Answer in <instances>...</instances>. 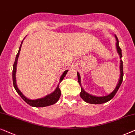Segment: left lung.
Wrapping results in <instances>:
<instances>
[{
    "label": "left lung",
    "instance_id": "obj_1",
    "mask_svg": "<svg viewBox=\"0 0 135 135\" xmlns=\"http://www.w3.org/2000/svg\"><path fill=\"white\" fill-rule=\"evenodd\" d=\"M115 38H116V48H117V52L119 53V56H120V58L121 59L122 57V50L120 47H119V40L118 38L116 36H115ZM120 79H119L118 84L117 85L115 89L114 90V91L111 94L108 95L107 96H105V97H95L94 95H92L89 94L88 93L84 91V89H83L82 87H81V78L80 76H79V74L78 72H77V75H78V82L79 84H80L81 87V92L80 93V96L84 100V101H85L87 103H90V104H102L104 103H106L109 100H111L112 98H113L115 96V94H116L117 90H119V87H120L121 84H122V81H123V76H124V71H123V62L122 60H120Z\"/></svg>",
    "mask_w": 135,
    "mask_h": 135
}]
</instances>
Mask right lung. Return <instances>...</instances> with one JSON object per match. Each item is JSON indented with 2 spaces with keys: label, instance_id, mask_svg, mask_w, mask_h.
<instances>
[{
  "label": "right lung",
  "instance_id": "add662e5",
  "mask_svg": "<svg viewBox=\"0 0 135 135\" xmlns=\"http://www.w3.org/2000/svg\"><path fill=\"white\" fill-rule=\"evenodd\" d=\"M22 42H23V40L22 41L21 44L20 45V49H19L18 54H16V59H15V61L14 64H13V86H14L15 90H16L17 93H18V94L21 96V97L22 99H23L24 101L28 104V105H29L32 106H33V107H45V106H48L49 105H54V103H56V102L58 101L60 97V95H61V92H60L59 87V84H58V86L56 89V90H55L52 93H51V94L46 96L44 98H39V99H37V100L28 99L27 98H26V97L22 94V92L19 90L18 87H17L16 83V76H15V75H16V71L17 62H18V59L19 55H20V52L21 51V46H22ZM68 71V70H65V71L64 72V73L62 74L61 77H60V83L63 80L64 77L66 75H67Z\"/></svg>",
  "mask_w": 135,
  "mask_h": 135
}]
</instances>
